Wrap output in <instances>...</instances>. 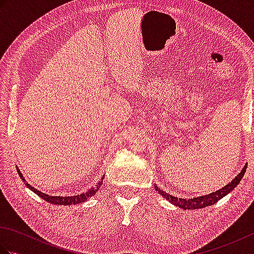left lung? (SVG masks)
<instances>
[{"label": "left lung", "instance_id": "obj_1", "mask_svg": "<svg viewBox=\"0 0 254 254\" xmlns=\"http://www.w3.org/2000/svg\"><path fill=\"white\" fill-rule=\"evenodd\" d=\"M247 165H245L244 168L240 171V174L237 176L235 179L229 182L228 185H226L225 187H223L219 190L212 192L209 194H206V195H201V196H195V197H189V198H182L179 197L178 198L177 196L171 195V194L165 192L164 190H161L160 188L157 187V185H154L156 191H158V193L160 194L161 196L165 197L166 199L174 204L175 206L180 207L182 209H198V208H204L206 206H210V205L215 204L216 202H218L220 198H223L224 196L227 195L234 189L239 185V182L241 181L242 178L245 176V172L247 170Z\"/></svg>", "mask_w": 254, "mask_h": 254}]
</instances>
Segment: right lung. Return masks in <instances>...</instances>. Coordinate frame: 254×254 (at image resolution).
I'll use <instances>...</instances> for the list:
<instances>
[{
  "label": "right lung",
  "mask_w": 254,
  "mask_h": 254,
  "mask_svg": "<svg viewBox=\"0 0 254 254\" xmlns=\"http://www.w3.org/2000/svg\"><path fill=\"white\" fill-rule=\"evenodd\" d=\"M17 172H18V175L20 177V179L25 182L26 187L28 188L29 190H31L32 192H35L38 196H40L41 198H44L45 201L49 202L51 204H56V205H75V204H79V203L86 202L89 197L95 195V194L97 193V191H98V189L100 188V186L102 185V181H104V179H105V175H104V176H102L101 179L96 183V186L91 187L86 192H83V193H80V194H76V195H71V196H66V195H64V196L59 195L58 196V195H50V194L44 193L42 191L37 190L36 188L31 187L29 183L25 180V178H24L23 175H21V172L18 169V167H17Z\"/></svg>",
  "instance_id": "1"
}]
</instances>
